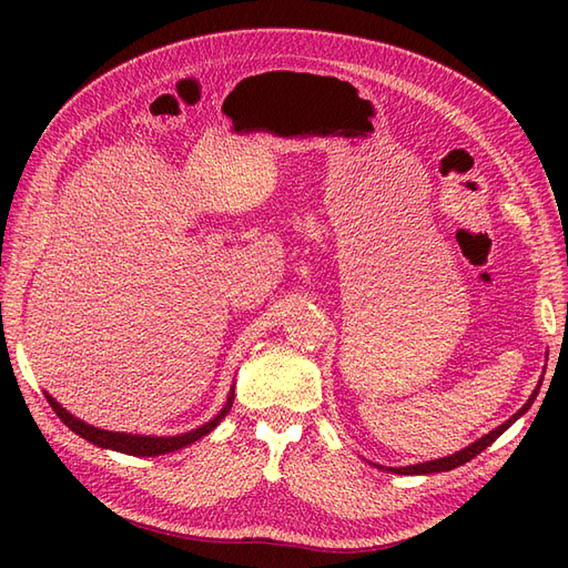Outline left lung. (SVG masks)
Instances as JSON below:
<instances>
[{"label":"left lung","instance_id":"left-lung-1","mask_svg":"<svg viewBox=\"0 0 568 568\" xmlns=\"http://www.w3.org/2000/svg\"><path fill=\"white\" fill-rule=\"evenodd\" d=\"M540 386H542V379L538 382L536 390L530 393V398L526 400V405L517 412V415H511L505 424H500L497 428H493L490 434L480 436L478 440H474L471 445H467V448H462L459 453H455V455H450V457H440V459H428V462H419V464H409V467H382V464H376V467H382V469L393 471V474H405V476H412V474H438V471H450V469H457V467H462L464 462H469V459H474L476 455L484 453L495 438H500L514 422H517L521 415H526V412H528V409H530V405H532V400H536V395H538Z\"/></svg>","mask_w":568,"mask_h":568}]
</instances>
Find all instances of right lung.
Here are the masks:
<instances>
[{"label": "right lung", "instance_id": "add662e5", "mask_svg": "<svg viewBox=\"0 0 568 568\" xmlns=\"http://www.w3.org/2000/svg\"><path fill=\"white\" fill-rule=\"evenodd\" d=\"M44 398L49 400L51 409L57 412L59 419L71 428V432H75L80 438L90 440L92 445H97V448H104V450H115V453H125V455H134V457H156V455H165V453H175V450H182L186 448V445L196 443L199 438L209 436L213 428L227 417V412L232 409V403H234V384L227 393V403L225 407H222L217 415L205 422L196 428H192V432L186 434H178V436H142V434H123V432H106V428H99V426H92L88 422H82L78 417H73L71 412H68L61 403H57L51 395L44 390Z\"/></svg>", "mask_w": 568, "mask_h": 568}]
</instances>
